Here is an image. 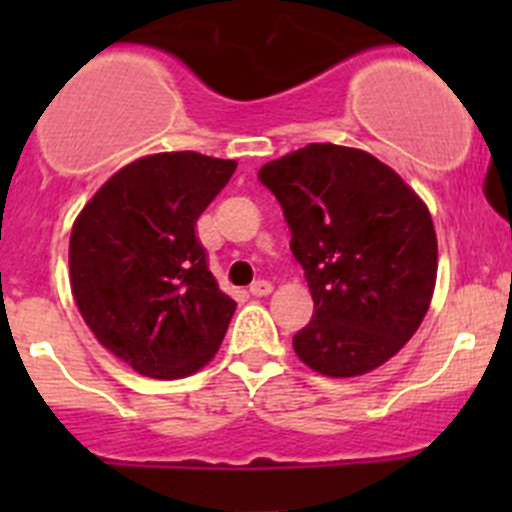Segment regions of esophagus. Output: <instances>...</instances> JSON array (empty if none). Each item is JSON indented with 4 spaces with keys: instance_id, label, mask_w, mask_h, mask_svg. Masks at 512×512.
I'll list each match as a JSON object with an SVG mask.
<instances>
[{
    "instance_id": "obj_1",
    "label": "esophagus",
    "mask_w": 512,
    "mask_h": 512,
    "mask_svg": "<svg viewBox=\"0 0 512 512\" xmlns=\"http://www.w3.org/2000/svg\"><path fill=\"white\" fill-rule=\"evenodd\" d=\"M270 292H272V285L267 280H257V282H252V285H250L252 297H267Z\"/></svg>"
}]
</instances>
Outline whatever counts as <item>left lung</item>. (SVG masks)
<instances>
[{"label":"left lung","instance_id":"1","mask_svg":"<svg viewBox=\"0 0 512 512\" xmlns=\"http://www.w3.org/2000/svg\"><path fill=\"white\" fill-rule=\"evenodd\" d=\"M294 257L314 299L292 347L309 369L344 379L376 369L421 327L436 287L438 245L423 200L381 160L309 143L265 163Z\"/></svg>","mask_w":512,"mask_h":512}]
</instances>
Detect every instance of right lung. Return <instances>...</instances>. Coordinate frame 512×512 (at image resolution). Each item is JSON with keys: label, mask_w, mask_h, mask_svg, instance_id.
Returning a JSON list of instances; mask_svg holds the SVG:
<instances>
[{"label": "right lung", "mask_w": 512, "mask_h": 512, "mask_svg": "<svg viewBox=\"0 0 512 512\" xmlns=\"http://www.w3.org/2000/svg\"><path fill=\"white\" fill-rule=\"evenodd\" d=\"M235 168L193 151L138 158L76 218V307L98 342L138 374L183 379L220 349L235 302L208 270L195 223Z\"/></svg>", "instance_id": "1"}]
</instances>
